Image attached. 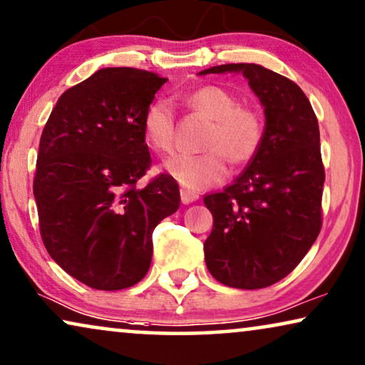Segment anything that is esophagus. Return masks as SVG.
<instances>
[{
    "label": "esophagus",
    "mask_w": 365,
    "mask_h": 365,
    "mask_svg": "<svg viewBox=\"0 0 365 365\" xmlns=\"http://www.w3.org/2000/svg\"><path fill=\"white\" fill-rule=\"evenodd\" d=\"M180 198H182L183 203H192L198 200V193L188 190V188H182V190H180Z\"/></svg>",
    "instance_id": "obj_1"
}]
</instances>
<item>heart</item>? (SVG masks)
Wrapping results in <instances>:
<instances>
[{
	"mask_svg": "<svg viewBox=\"0 0 365 365\" xmlns=\"http://www.w3.org/2000/svg\"><path fill=\"white\" fill-rule=\"evenodd\" d=\"M193 113L210 123L200 142V155H177L165 162L163 170L180 185L202 190L222 182L227 165L239 170L249 165L264 142V120L255 110L242 106L230 90L205 85L183 95ZM142 135L148 148L168 155L175 147V116L165 100H155L142 116Z\"/></svg>",
	"mask_w": 365,
	"mask_h": 365,
	"instance_id": "b5f03b06",
	"label": "heart"
}]
</instances>
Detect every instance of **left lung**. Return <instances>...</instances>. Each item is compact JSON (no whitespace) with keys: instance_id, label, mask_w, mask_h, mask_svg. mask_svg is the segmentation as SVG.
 <instances>
[{"instance_id":"8db88e82","label":"left lung","mask_w":365,"mask_h":365,"mask_svg":"<svg viewBox=\"0 0 365 365\" xmlns=\"http://www.w3.org/2000/svg\"><path fill=\"white\" fill-rule=\"evenodd\" d=\"M242 73L265 113L264 142L244 172L222 192L203 197L213 228L203 244L218 282L264 289L287 277L322 225L325 172L317 116L289 78L255 63H228L198 75Z\"/></svg>"}]
</instances>
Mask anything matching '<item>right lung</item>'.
<instances>
[{"instance_id": "add662e5", "label": "right lung", "mask_w": 365, "mask_h": 365, "mask_svg": "<svg viewBox=\"0 0 365 365\" xmlns=\"http://www.w3.org/2000/svg\"><path fill=\"white\" fill-rule=\"evenodd\" d=\"M165 78L101 68L56 101L38 152L33 193L48 254L96 290L132 287L152 264V233L180 207L177 182L152 163L142 116Z\"/></svg>"}]
</instances>
